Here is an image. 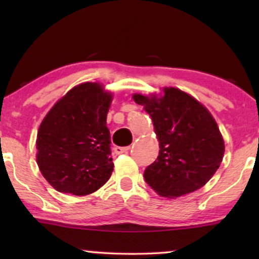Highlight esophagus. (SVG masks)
<instances>
[{"label": "esophagus", "instance_id": "34e87169", "mask_svg": "<svg viewBox=\"0 0 259 259\" xmlns=\"http://www.w3.org/2000/svg\"><path fill=\"white\" fill-rule=\"evenodd\" d=\"M130 150V146H126V147H120V146H116L114 148V152L115 154H122V153H127Z\"/></svg>", "mask_w": 259, "mask_h": 259}]
</instances>
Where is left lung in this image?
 I'll use <instances>...</instances> for the list:
<instances>
[{"instance_id": "left-lung-1", "label": "left lung", "mask_w": 259, "mask_h": 259, "mask_svg": "<svg viewBox=\"0 0 259 259\" xmlns=\"http://www.w3.org/2000/svg\"><path fill=\"white\" fill-rule=\"evenodd\" d=\"M151 115L159 155L144 172L162 197L178 198L203 187L219 168L224 140L211 113L185 92L164 88L161 98L133 95Z\"/></svg>"}]
</instances>
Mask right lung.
Masks as SVG:
<instances>
[{
  "label": "right lung",
  "instance_id": "add662e5",
  "mask_svg": "<svg viewBox=\"0 0 259 259\" xmlns=\"http://www.w3.org/2000/svg\"><path fill=\"white\" fill-rule=\"evenodd\" d=\"M112 94L99 83L74 87L45 116L37 132L36 160L56 191L86 196L113 171L107 113Z\"/></svg>",
  "mask_w": 259,
  "mask_h": 259
}]
</instances>
